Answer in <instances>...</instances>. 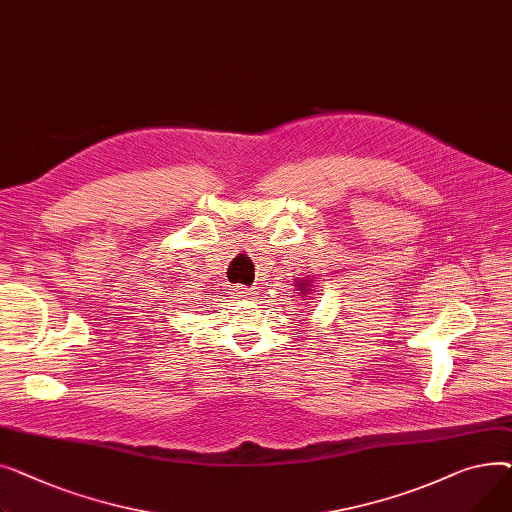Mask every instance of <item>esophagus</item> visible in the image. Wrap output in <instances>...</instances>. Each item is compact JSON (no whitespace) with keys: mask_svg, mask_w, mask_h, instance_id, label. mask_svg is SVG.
<instances>
[{"mask_svg":"<svg viewBox=\"0 0 512 512\" xmlns=\"http://www.w3.org/2000/svg\"><path fill=\"white\" fill-rule=\"evenodd\" d=\"M235 293H237L239 297H248V299L254 295V291L248 289V287H235Z\"/></svg>","mask_w":512,"mask_h":512,"instance_id":"34e87169","label":"esophagus"}]
</instances>
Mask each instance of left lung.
Returning a JSON list of instances; mask_svg holds the SVG:
<instances>
[{
    "instance_id": "left-lung-1",
    "label": "left lung",
    "mask_w": 512,
    "mask_h": 512,
    "mask_svg": "<svg viewBox=\"0 0 512 512\" xmlns=\"http://www.w3.org/2000/svg\"><path fill=\"white\" fill-rule=\"evenodd\" d=\"M295 291H299V293H302V295H306L308 291H310V281H306V279H302V281H297L295 283Z\"/></svg>"
}]
</instances>
